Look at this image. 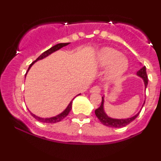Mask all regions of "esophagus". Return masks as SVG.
<instances>
[{"mask_svg":"<svg viewBox=\"0 0 161 161\" xmlns=\"http://www.w3.org/2000/svg\"><path fill=\"white\" fill-rule=\"evenodd\" d=\"M90 92L91 93H100L101 92V88L97 86L92 87L91 89H90Z\"/></svg>","mask_w":161,"mask_h":161,"instance_id":"1","label":"esophagus"}]
</instances>
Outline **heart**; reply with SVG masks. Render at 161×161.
Listing matches in <instances>:
<instances>
[{"mask_svg":"<svg viewBox=\"0 0 161 161\" xmlns=\"http://www.w3.org/2000/svg\"><path fill=\"white\" fill-rule=\"evenodd\" d=\"M97 62L102 67H108L107 74L109 79H117L126 73L129 68L128 60L122 53L111 47H105L100 51Z\"/></svg>","mask_w":161,"mask_h":161,"instance_id":"obj_1","label":"heart"}]
</instances>
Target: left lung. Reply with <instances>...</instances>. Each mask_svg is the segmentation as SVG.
Here are the masks:
<instances>
[{
	"label": "left lung",
	"mask_w": 161,
	"mask_h": 161,
	"mask_svg": "<svg viewBox=\"0 0 161 161\" xmlns=\"http://www.w3.org/2000/svg\"><path fill=\"white\" fill-rule=\"evenodd\" d=\"M136 74H137L138 76H139L140 78L143 79L144 85H145V89H146V88H147V86L148 79H147L145 66H142V67H141V69L138 70ZM145 101H144L142 108H143L144 104H145ZM104 96H103L101 106L95 110V115L97 118H98L100 122H101L102 124H104V125H107V126L112 127V128H122V127L125 126V125L129 124L131 122L133 121L134 119L138 116L139 113L141 112V110H140L139 112H138V114H136V115L132 116V117L130 118H126V119H115V118H111L107 115V114L104 111Z\"/></svg>",
	"instance_id": "left-lung-1"
}]
</instances>
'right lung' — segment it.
<instances>
[{
  "instance_id": "right-lung-1",
  "label": "right lung",
  "mask_w": 161,
  "mask_h": 161,
  "mask_svg": "<svg viewBox=\"0 0 161 161\" xmlns=\"http://www.w3.org/2000/svg\"><path fill=\"white\" fill-rule=\"evenodd\" d=\"M69 44H70V43H60V44H57V45L53 46V47H51V48L47 50V51H46L44 53H42V54H41L40 56L38 57V58H37L34 62H32V64H30L29 67L28 68V70H27L26 73H25V76H26L27 73H28V72H29V70L30 69V68L32 67V66L35 64V63L38 61V60H42V59L45 58V57H47V56H49V55L51 54V53H52L55 52V51H58V50H60V48H62L63 47H65V46L68 45H69ZM81 95V94H79V95H77L76 96H79V95ZM76 96H75V97H76ZM75 97H73V100H72V101H70L69 104H68V106L66 107V108L64 110V111L60 113V114H59L58 115H57V116H52V117H49V118L40 117V116H38L35 115V114H32V113L31 112V111H29V112H30L31 115H32L33 117L35 118V119H36L37 120L41 122V123H58V122L63 120V119H64V118H65L66 116H67L68 114H69V113L70 112V110H71V109H72V104H73V100H74Z\"/></svg>"
}]
</instances>
